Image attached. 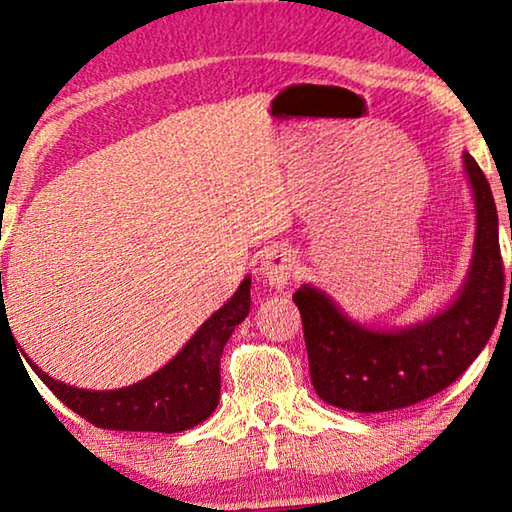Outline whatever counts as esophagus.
Segmentation results:
<instances>
[{
	"label": "esophagus",
	"instance_id": "34e87169",
	"mask_svg": "<svg viewBox=\"0 0 512 512\" xmlns=\"http://www.w3.org/2000/svg\"><path fill=\"white\" fill-rule=\"evenodd\" d=\"M295 267V254L286 247H270L265 249L263 261H261V274L265 283H270L274 288H283L290 281Z\"/></svg>",
	"mask_w": 512,
	"mask_h": 512
}]
</instances>
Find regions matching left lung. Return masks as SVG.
I'll use <instances>...</instances> for the list:
<instances>
[{
  "instance_id": "8db88e82",
  "label": "left lung",
  "mask_w": 512,
  "mask_h": 512,
  "mask_svg": "<svg viewBox=\"0 0 512 512\" xmlns=\"http://www.w3.org/2000/svg\"><path fill=\"white\" fill-rule=\"evenodd\" d=\"M465 169L476 203L474 263L458 300L439 316L403 332H375L345 318L318 288L302 286L293 295L313 389L325 403L348 412L416 405L458 380L490 341L506 288L499 215L490 183L469 153Z\"/></svg>"
}]
</instances>
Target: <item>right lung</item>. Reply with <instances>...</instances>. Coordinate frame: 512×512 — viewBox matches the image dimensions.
I'll return each mask as SVG.
<instances>
[{
    "label": "right lung",
    "instance_id": "right-lung-1",
    "mask_svg": "<svg viewBox=\"0 0 512 512\" xmlns=\"http://www.w3.org/2000/svg\"><path fill=\"white\" fill-rule=\"evenodd\" d=\"M249 286L251 279L242 281L231 300L203 322L167 366L132 387L116 391L75 389L52 380L31 361L29 366L61 403L98 428L130 432L194 428L206 421L219 403V359L233 329L249 316ZM6 325L9 318L4 313L2 329Z\"/></svg>",
    "mask_w": 512,
    "mask_h": 512
}]
</instances>
